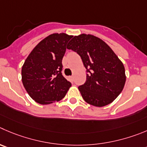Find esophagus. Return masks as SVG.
<instances>
[{"label": "esophagus", "instance_id": "34e87169", "mask_svg": "<svg viewBox=\"0 0 147 147\" xmlns=\"http://www.w3.org/2000/svg\"><path fill=\"white\" fill-rule=\"evenodd\" d=\"M69 80L71 81V82H74V76H69Z\"/></svg>", "mask_w": 147, "mask_h": 147}]
</instances>
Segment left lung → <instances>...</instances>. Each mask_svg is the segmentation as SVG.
Returning a JSON list of instances; mask_svg holds the SVG:
<instances>
[{
    "mask_svg": "<svg viewBox=\"0 0 147 147\" xmlns=\"http://www.w3.org/2000/svg\"><path fill=\"white\" fill-rule=\"evenodd\" d=\"M67 48L80 55L86 69V80L79 86L85 102L96 107L110 104L122 92L125 68L103 40L92 34L75 36Z\"/></svg>",
    "mask_w": 147,
    "mask_h": 147,
    "instance_id": "obj_1",
    "label": "left lung"
}]
</instances>
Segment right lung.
<instances>
[{"label": "right lung", "mask_w": 147, "mask_h": 147, "mask_svg": "<svg viewBox=\"0 0 147 147\" xmlns=\"http://www.w3.org/2000/svg\"><path fill=\"white\" fill-rule=\"evenodd\" d=\"M73 36L50 34L38 43L22 66V83L37 102L47 105L62 100L71 86L62 74V60Z\"/></svg>", "instance_id": "right-lung-1"}]
</instances>
